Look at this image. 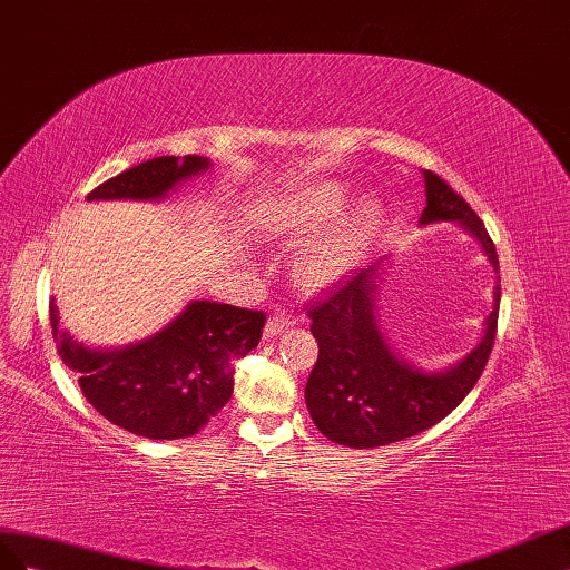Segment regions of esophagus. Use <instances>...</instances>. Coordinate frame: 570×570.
I'll use <instances>...</instances> for the list:
<instances>
[{
	"instance_id": "esophagus-1",
	"label": "esophagus",
	"mask_w": 570,
	"mask_h": 570,
	"mask_svg": "<svg viewBox=\"0 0 570 570\" xmlns=\"http://www.w3.org/2000/svg\"><path fill=\"white\" fill-rule=\"evenodd\" d=\"M294 324V317L291 315H272L265 324V338H274L276 334H282L284 330H288Z\"/></svg>"
}]
</instances>
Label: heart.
Returning a JSON list of instances; mask_svg holds the SVG:
<instances>
[{"label":"heart","mask_w":570,"mask_h":570,"mask_svg":"<svg viewBox=\"0 0 570 570\" xmlns=\"http://www.w3.org/2000/svg\"><path fill=\"white\" fill-rule=\"evenodd\" d=\"M348 190L341 184H317L303 190L294 203H288L282 213V224L288 232L311 236L330 226L344 209ZM384 215L377 195H365L363 200L338 222L336 229L315 240L296 263V276L303 286L324 288L338 284L341 279L361 265L372 238H375Z\"/></svg>","instance_id":"obj_1"}]
</instances>
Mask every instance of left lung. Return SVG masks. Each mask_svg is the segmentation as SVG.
I'll return each instance as SVG.
<instances>
[{
  "mask_svg": "<svg viewBox=\"0 0 570 570\" xmlns=\"http://www.w3.org/2000/svg\"><path fill=\"white\" fill-rule=\"evenodd\" d=\"M422 176L428 205L420 215V226L459 222L478 238L494 272H499L497 248L475 209L442 176L428 169ZM382 274V263L361 269L336 288L332 298L311 311L320 355L305 384L307 411L324 436L351 449L401 442L444 420L478 384L497 334L499 282L492 313L484 317V330L473 351L436 372L411 365L392 348L380 327L377 288Z\"/></svg>",
  "mask_w": 570,
  "mask_h": 570,
  "instance_id": "obj_1",
  "label": "left lung"
}]
</instances>
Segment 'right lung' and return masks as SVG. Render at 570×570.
<instances>
[{"mask_svg":"<svg viewBox=\"0 0 570 570\" xmlns=\"http://www.w3.org/2000/svg\"><path fill=\"white\" fill-rule=\"evenodd\" d=\"M209 169L200 155L155 157L88 193V200H165L188 178ZM50 322L63 365L78 372L92 409L121 430L148 439L198 434L234 394V361L248 355L265 313L229 303L190 301L157 334L121 348H90Z\"/></svg>","mask_w":570,"mask_h":570,"instance_id":"1","label":"right lung"}]
</instances>
